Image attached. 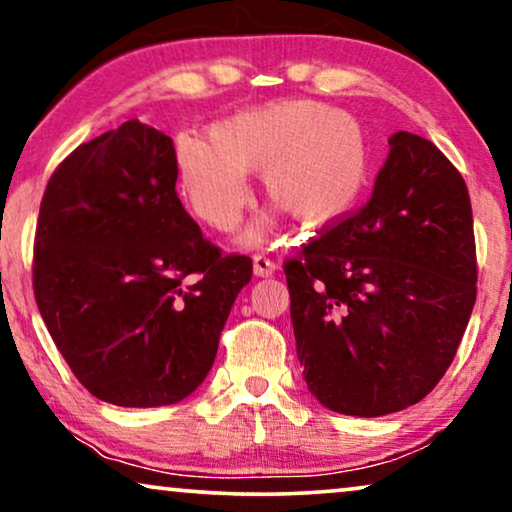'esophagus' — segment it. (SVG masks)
<instances>
[{
  "label": "esophagus",
  "instance_id": "1",
  "mask_svg": "<svg viewBox=\"0 0 512 512\" xmlns=\"http://www.w3.org/2000/svg\"><path fill=\"white\" fill-rule=\"evenodd\" d=\"M275 272H277L275 261H270V258L263 254L254 256V275L256 277H270V275H275Z\"/></svg>",
  "mask_w": 512,
  "mask_h": 512
}]
</instances>
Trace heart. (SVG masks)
Listing matches in <instances>:
<instances>
[{"label":"heart","mask_w":512,"mask_h":512,"mask_svg":"<svg viewBox=\"0 0 512 512\" xmlns=\"http://www.w3.org/2000/svg\"><path fill=\"white\" fill-rule=\"evenodd\" d=\"M174 163L195 216L221 233L233 230L249 205V170H263L265 195L307 228L345 219L370 181L359 118L305 97L240 111L216 123L212 137H177ZM272 223L275 212L263 214L244 242H261Z\"/></svg>","instance_id":"b5f03b06"}]
</instances>
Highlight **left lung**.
I'll return each mask as SVG.
<instances>
[{
  "instance_id": "8db88e82",
  "label": "left lung",
  "mask_w": 512,
  "mask_h": 512,
  "mask_svg": "<svg viewBox=\"0 0 512 512\" xmlns=\"http://www.w3.org/2000/svg\"><path fill=\"white\" fill-rule=\"evenodd\" d=\"M370 200L284 263L310 394L354 417L405 410L457 354L475 305L473 212L457 167L396 132Z\"/></svg>"
}]
</instances>
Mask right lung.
<instances>
[{
    "instance_id": "add662e5",
    "label": "right lung",
    "mask_w": 512,
    "mask_h": 512,
    "mask_svg": "<svg viewBox=\"0 0 512 512\" xmlns=\"http://www.w3.org/2000/svg\"><path fill=\"white\" fill-rule=\"evenodd\" d=\"M177 174L172 139L132 118L69 153L41 200V319L76 380L121 408L191 396L251 279V258L202 237Z\"/></svg>"
}]
</instances>
